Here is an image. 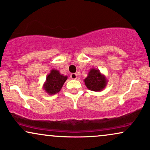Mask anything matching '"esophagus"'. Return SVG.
I'll list each match as a JSON object with an SVG mask.
<instances>
[{
    "mask_svg": "<svg viewBox=\"0 0 150 150\" xmlns=\"http://www.w3.org/2000/svg\"><path fill=\"white\" fill-rule=\"evenodd\" d=\"M77 77V75L76 73H72L71 75H70V78L73 79V80H76Z\"/></svg>",
    "mask_w": 150,
    "mask_h": 150,
    "instance_id": "34e87169",
    "label": "esophagus"
}]
</instances>
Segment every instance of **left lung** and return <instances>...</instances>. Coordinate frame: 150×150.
Listing matches in <instances>:
<instances>
[{
	"label": "left lung",
	"mask_w": 150,
	"mask_h": 150,
	"mask_svg": "<svg viewBox=\"0 0 150 150\" xmlns=\"http://www.w3.org/2000/svg\"><path fill=\"white\" fill-rule=\"evenodd\" d=\"M87 89L94 92L102 91L108 83L106 76L101 73L99 70L92 68L89 71L87 77L84 80Z\"/></svg>",
	"instance_id": "1"
}]
</instances>
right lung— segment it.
Listing matches in <instances>:
<instances>
[{
    "instance_id": "obj_1",
    "label": "right lung",
    "mask_w": 150,
    "mask_h": 150,
    "mask_svg": "<svg viewBox=\"0 0 150 150\" xmlns=\"http://www.w3.org/2000/svg\"><path fill=\"white\" fill-rule=\"evenodd\" d=\"M67 79L68 76L61 74L58 70L52 69L46 76V81L43 85V89L50 95L57 94L61 91Z\"/></svg>"
}]
</instances>
